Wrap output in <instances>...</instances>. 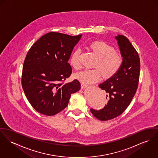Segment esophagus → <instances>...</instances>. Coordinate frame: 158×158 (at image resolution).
Masks as SVG:
<instances>
[{
    "label": "esophagus",
    "mask_w": 158,
    "mask_h": 158,
    "mask_svg": "<svg viewBox=\"0 0 158 158\" xmlns=\"http://www.w3.org/2000/svg\"><path fill=\"white\" fill-rule=\"evenodd\" d=\"M88 85H85V84H81V89H84V88L88 87Z\"/></svg>",
    "instance_id": "esophagus-1"
}]
</instances>
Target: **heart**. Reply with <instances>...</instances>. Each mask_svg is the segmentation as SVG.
<instances>
[{"mask_svg":"<svg viewBox=\"0 0 158 158\" xmlns=\"http://www.w3.org/2000/svg\"><path fill=\"white\" fill-rule=\"evenodd\" d=\"M88 50L96 57L93 65L94 70H86L75 74L76 79L84 84H92L102 79H109L118 72L122 67L123 58L121 54L108 43L102 41H95L91 43ZM70 64L74 69L79 70L81 69L80 62V51L73 52Z\"/></svg>","mask_w":158,"mask_h":158,"instance_id":"obj_1","label":"heart"}]
</instances>
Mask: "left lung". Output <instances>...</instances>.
I'll return each instance as SVG.
<instances>
[{"instance_id": "1", "label": "left lung", "mask_w": 158, "mask_h": 158, "mask_svg": "<svg viewBox=\"0 0 158 158\" xmlns=\"http://www.w3.org/2000/svg\"><path fill=\"white\" fill-rule=\"evenodd\" d=\"M115 38L123 57L122 67L113 77L98 85L106 93L107 105L100 110L90 109L101 121L113 119L122 114L131 103L139 82L140 60L137 51L126 36L119 35Z\"/></svg>"}]
</instances>
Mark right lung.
Here are the masks:
<instances>
[{"label": "right lung", "mask_w": 158, "mask_h": 158, "mask_svg": "<svg viewBox=\"0 0 158 158\" xmlns=\"http://www.w3.org/2000/svg\"><path fill=\"white\" fill-rule=\"evenodd\" d=\"M81 36L50 32L27 52L22 85L28 101L39 113L48 116L58 114L67 106L71 94L81 89L78 80L67 84L65 81L72 73L68 61Z\"/></svg>", "instance_id": "1"}]
</instances>
